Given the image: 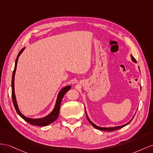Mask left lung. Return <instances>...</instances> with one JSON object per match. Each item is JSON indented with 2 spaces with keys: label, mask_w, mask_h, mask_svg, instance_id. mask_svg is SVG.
<instances>
[{
  "label": "left lung",
  "mask_w": 153,
  "mask_h": 153,
  "mask_svg": "<svg viewBox=\"0 0 153 153\" xmlns=\"http://www.w3.org/2000/svg\"><path fill=\"white\" fill-rule=\"evenodd\" d=\"M131 59H132V61L133 62H134V63H137V61H136V59H134V57H133V56L132 55H131ZM139 68V67H138ZM140 71V70H139ZM140 90H141V86H140ZM85 113H86V118H87V119H88V122L89 123L91 124V126H93L94 128H95V129H99V130H101V131H115V130H117V129H120V128H123V127H124V126H127L128 124H129L130 123H131V121L132 120H133V117H134V115H133V117H132V119H131L128 123H126V124H124V125H122V126H114V127H100V126H97L96 124H95L94 123H93L92 122H91L90 119H89V118H88V115H87V113H86V107L85 106Z\"/></svg>",
  "instance_id": "8db88e82"
}]
</instances>
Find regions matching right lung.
<instances>
[{
	"mask_svg": "<svg viewBox=\"0 0 153 153\" xmlns=\"http://www.w3.org/2000/svg\"><path fill=\"white\" fill-rule=\"evenodd\" d=\"M25 47H24L23 49H22L19 52V53L17 56L16 61H15V68L13 72V76H12V81H11V94H12V99H13V102L15 110L18 113L19 115L22 118V119L25 120L26 122H27L28 123L34 125V126H45L47 125H49L51 123H54V122L58 119V117L59 116V110H60V105H61V102H62V99L65 93L67 92V91H68L71 88V85H67L64 86L63 88H62L59 90V91L58 94L57 96V99H56V103L54 107L53 108V110H52L51 113H49L47 115L42 117V118H38V119H33V118H30L25 116L23 115L22 113H21V111L19 110V108L18 106V104H17L16 101V95H15V72H16V66H17V63H18V60H19V57L20 56V54L22 53L23 51L25 50Z\"/></svg>",
	"mask_w": 153,
	"mask_h": 153,
	"instance_id": "add662e5",
	"label": "right lung"
}]
</instances>
